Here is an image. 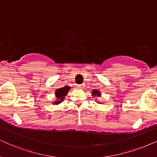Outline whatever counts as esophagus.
Returning a JSON list of instances; mask_svg holds the SVG:
<instances>
[{
  "label": "esophagus",
  "instance_id": "esophagus-1",
  "mask_svg": "<svg viewBox=\"0 0 157 157\" xmlns=\"http://www.w3.org/2000/svg\"><path fill=\"white\" fill-rule=\"evenodd\" d=\"M84 87H85L84 84H81V85H77V88H78L79 89H80V90H82V89L84 88Z\"/></svg>",
  "mask_w": 157,
  "mask_h": 157
}]
</instances>
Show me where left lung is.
<instances>
[{
	"label": "left lung",
	"instance_id": "obj_1",
	"mask_svg": "<svg viewBox=\"0 0 157 157\" xmlns=\"http://www.w3.org/2000/svg\"><path fill=\"white\" fill-rule=\"evenodd\" d=\"M91 93H92V96L94 97V98H96V97L101 96V91L99 90H96V89H94V90H93L92 91H91ZM96 101L98 102V104H103V103H101L100 101Z\"/></svg>",
	"mask_w": 157,
	"mask_h": 157
}]
</instances>
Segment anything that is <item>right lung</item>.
Masks as SVG:
<instances>
[{
  "label": "right lung",
  "mask_w": 157,
  "mask_h": 157,
  "mask_svg": "<svg viewBox=\"0 0 157 157\" xmlns=\"http://www.w3.org/2000/svg\"><path fill=\"white\" fill-rule=\"evenodd\" d=\"M71 89V87L65 86L64 88H61L55 90L56 100L52 102L53 105H58L64 101L65 96H67L69 90Z\"/></svg>",
  "instance_id": "1"
}]
</instances>
